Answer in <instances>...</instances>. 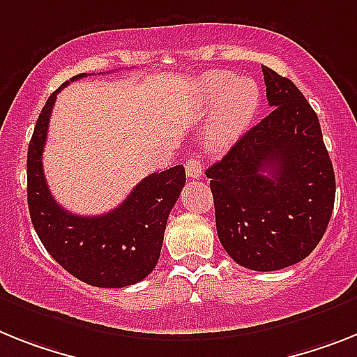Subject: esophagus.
Instances as JSON below:
<instances>
[{"label":"esophagus","instance_id":"1","mask_svg":"<svg viewBox=\"0 0 357 357\" xmlns=\"http://www.w3.org/2000/svg\"><path fill=\"white\" fill-rule=\"evenodd\" d=\"M185 170H187L188 178H192V179L202 178V174H203L202 161L197 160V158H190V160L187 161V165H185Z\"/></svg>","mask_w":357,"mask_h":357}]
</instances>
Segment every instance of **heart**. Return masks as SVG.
Listing matches in <instances>:
<instances>
[{
    "label": "heart",
    "mask_w": 357,
    "mask_h": 357,
    "mask_svg": "<svg viewBox=\"0 0 357 357\" xmlns=\"http://www.w3.org/2000/svg\"><path fill=\"white\" fill-rule=\"evenodd\" d=\"M197 98L205 109H212L206 127V142L212 149L232 145L261 105V91L252 77H238L227 70L205 74L197 83Z\"/></svg>",
    "instance_id": "obj_1"
}]
</instances>
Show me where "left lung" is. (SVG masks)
Listing matches in <instances>:
<instances>
[{"mask_svg":"<svg viewBox=\"0 0 357 357\" xmlns=\"http://www.w3.org/2000/svg\"><path fill=\"white\" fill-rule=\"evenodd\" d=\"M272 112L206 169L215 229L238 265L280 271L312 252L331 221L336 178L316 112L294 83L263 67Z\"/></svg>","mask_w":357,"mask_h":357,"instance_id":"obj_1","label":"left lung"}]
</instances>
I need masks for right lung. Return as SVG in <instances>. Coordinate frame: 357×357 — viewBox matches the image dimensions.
I'll return each instance as SVG.
<instances>
[{
  "label": "right lung",
  "instance_id": "obj_1",
  "mask_svg": "<svg viewBox=\"0 0 357 357\" xmlns=\"http://www.w3.org/2000/svg\"><path fill=\"white\" fill-rule=\"evenodd\" d=\"M86 74H77L76 82ZM63 83L36 121L26 155V194L36 234L47 252L74 278L92 287L121 289L145 280L160 259L172 206L183 188L185 169L176 165L149 174L127 199L101 215H76L56 203L43 174V149L50 114Z\"/></svg>",
  "mask_w": 357,
  "mask_h": 357
}]
</instances>
